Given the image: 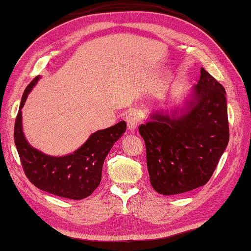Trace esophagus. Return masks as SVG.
<instances>
[{
  "label": "esophagus",
  "instance_id": "34e87169",
  "mask_svg": "<svg viewBox=\"0 0 251 251\" xmlns=\"http://www.w3.org/2000/svg\"><path fill=\"white\" fill-rule=\"evenodd\" d=\"M126 122H127V127H128V129L135 130L140 122V117H139V114H138V112L136 110H131L128 113V115L126 116Z\"/></svg>",
  "mask_w": 251,
  "mask_h": 251
}]
</instances>
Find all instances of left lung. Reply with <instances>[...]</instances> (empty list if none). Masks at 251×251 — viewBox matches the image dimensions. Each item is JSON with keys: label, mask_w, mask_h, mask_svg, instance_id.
<instances>
[{"label": "left lung", "mask_w": 251, "mask_h": 251, "mask_svg": "<svg viewBox=\"0 0 251 251\" xmlns=\"http://www.w3.org/2000/svg\"><path fill=\"white\" fill-rule=\"evenodd\" d=\"M139 132L157 193L175 195L205 185L228 143L226 89L201 68L181 106L153 112Z\"/></svg>", "instance_id": "8db88e82"}]
</instances>
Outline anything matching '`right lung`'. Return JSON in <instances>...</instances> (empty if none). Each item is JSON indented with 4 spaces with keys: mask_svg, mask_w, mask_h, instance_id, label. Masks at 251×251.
<instances>
[{
    "mask_svg": "<svg viewBox=\"0 0 251 251\" xmlns=\"http://www.w3.org/2000/svg\"><path fill=\"white\" fill-rule=\"evenodd\" d=\"M41 78L37 75L25 89L15 122V145L30 182L47 193L65 199L83 200L97 189L103 162L114 143L126 131L125 121L94 132L73 153L49 155L32 147L23 130V112L28 95Z\"/></svg>",
    "mask_w": 251,
    "mask_h": 251,
    "instance_id": "1",
    "label": "right lung"
}]
</instances>
